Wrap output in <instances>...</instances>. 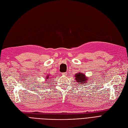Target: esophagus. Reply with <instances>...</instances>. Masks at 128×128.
<instances>
[{"label":"esophagus","instance_id":"34e87169","mask_svg":"<svg viewBox=\"0 0 128 128\" xmlns=\"http://www.w3.org/2000/svg\"><path fill=\"white\" fill-rule=\"evenodd\" d=\"M62 75H63L64 76H65V75H67V72H62Z\"/></svg>","mask_w":128,"mask_h":128}]
</instances>
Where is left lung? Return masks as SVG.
Masks as SVG:
<instances>
[{
    "label": "left lung",
    "instance_id": "obj_1",
    "mask_svg": "<svg viewBox=\"0 0 128 128\" xmlns=\"http://www.w3.org/2000/svg\"><path fill=\"white\" fill-rule=\"evenodd\" d=\"M75 78L76 80V82H78V84H81L82 85L86 84H87L89 81V78L87 76H86V75L84 73H82V72H78V73L75 74ZM89 83V82H88Z\"/></svg>",
    "mask_w": 128,
    "mask_h": 128
}]
</instances>
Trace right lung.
Wrapping results in <instances>:
<instances>
[{
	"label": "right lung",
	"mask_w": 128,
	"mask_h": 128,
	"mask_svg": "<svg viewBox=\"0 0 128 128\" xmlns=\"http://www.w3.org/2000/svg\"><path fill=\"white\" fill-rule=\"evenodd\" d=\"M50 74L47 75V76L45 78L46 81H50ZM46 82H47V81H46Z\"/></svg>",
	"instance_id": "right-lung-1"
}]
</instances>
